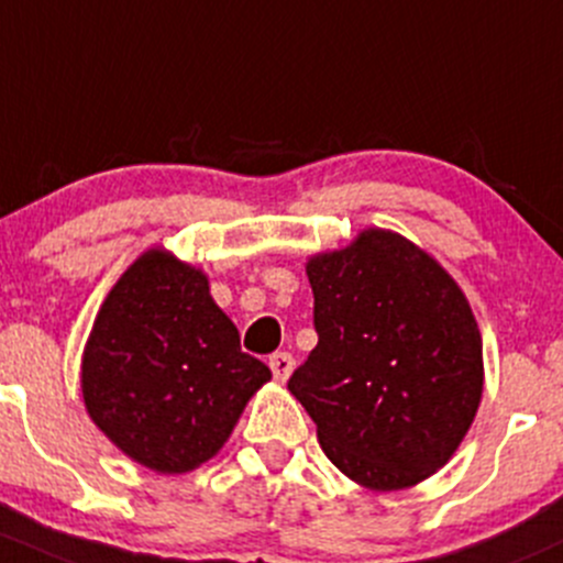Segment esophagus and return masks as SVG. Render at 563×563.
<instances>
[{"instance_id":"esophagus-1","label":"esophagus","mask_w":563,"mask_h":563,"mask_svg":"<svg viewBox=\"0 0 563 563\" xmlns=\"http://www.w3.org/2000/svg\"><path fill=\"white\" fill-rule=\"evenodd\" d=\"M269 369L275 375V380L286 383L288 375L294 372V356L291 353H275V356H269Z\"/></svg>"}]
</instances>
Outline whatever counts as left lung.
I'll list each match as a JSON object with an SVG mask.
<instances>
[{"mask_svg": "<svg viewBox=\"0 0 563 563\" xmlns=\"http://www.w3.org/2000/svg\"><path fill=\"white\" fill-rule=\"evenodd\" d=\"M318 345L288 380L331 464L372 490L434 475L483 396V340L459 283L401 234L364 229L307 262Z\"/></svg>", "mask_w": 563, "mask_h": 563, "instance_id": "8db88e82", "label": "left lung"}]
</instances>
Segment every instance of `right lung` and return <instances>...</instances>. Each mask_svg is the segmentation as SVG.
Instances as JSON below:
<instances>
[{
	"label": "right lung",
	"mask_w": 563,
	"mask_h": 563,
	"mask_svg": "<svg viewBox=\"0 0 563 563\" xmlns=\"http://www.w3.org/2000/svg\"><path fill=\"white\" fill-rule=\"evenodd\" d=\"M272 377L240 347L207 275L153 247L118 277L82 351L91 421L132 461L183 475L229 440L247 399Z\"/></svg>",
	"instance_id": "right-lung-1"
}]
</instances>
